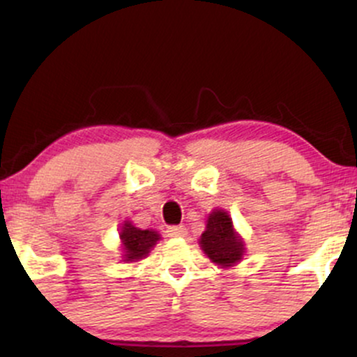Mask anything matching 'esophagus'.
<instances>
[{
  "label": "esophagus",
  "mask_w": 357,
  "mask_h": 357,
  "mask_svg": "<svg viewBox=\"0 0 357 357\" xmlns=\"http://www.w3.org/2000/svg\"><path fill=\"white\" fill-rule=\"evenodd\" d=\"M167 236H173V238H179V236L186 235V228L183 225H173V227H167Z\"/></svg>",
  "instance_id": "obj_1"
}]
</instances>
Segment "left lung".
<instances>
[{
	"label": "left lung",
	"mask_w": 357,
	"mask_h": 357,
	"mask_svg": "<svg viewBox=\"0 0 357 357\" xmlns=\"http://www.w3.org/2000/svg\"><path fill=\"white\" fill-rule=\"evenodd\" d=\"M202 248L215 264L230 267L241 260L243 243L233 230L231 218L228 213L215 210L208 218L206 230L199 238Z\"/></svg>",
	"instance_id": "obj_1"
}]
</instances>
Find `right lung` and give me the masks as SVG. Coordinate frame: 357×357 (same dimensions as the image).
<instances>
[{"instance_id": "1", "label": "right lung", "mask_w": 357, "mask_h": 357, "mask_svg": "<svg viewBox=\"0 0 357 357\" xmlns=\"http://www.w3.org/2000/svg\"><path fill=\"white\" fill-rule=\"evenodd\" d=\"M122 247H124L126 261H137L144 258L149 250L154 247L155 241L159 240V235L153 230H141L136 228L132 223H124L121 231Z\"/></svg>"}]
</instances>
